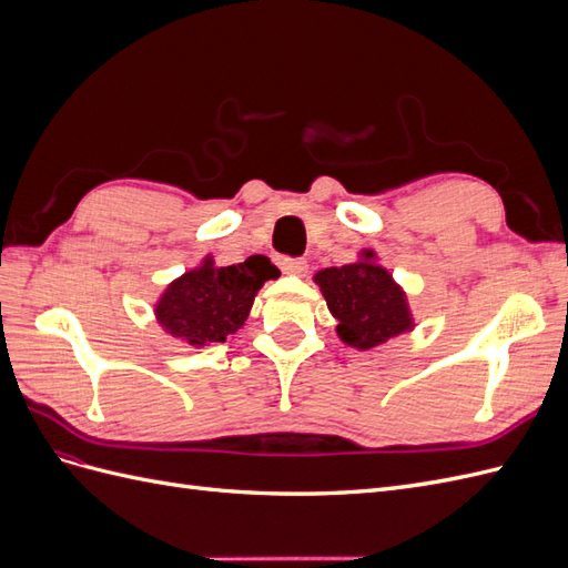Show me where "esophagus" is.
Segmentation results:
<instances>
[{
	"mask_svg": "<svg viewBox=\"0 0 568 568\" xmlns=\"http://www.w3.org/2000/svg\"><path fill=\"white\" fill-rule=\"evenodd\" d=\"M280 267L284 274H298V277H303V274L307 272V263L301 261V257H284Z\"/></svg>",
	"mask_w": 568,
	"mask_h": 568,
	"instance_id": "34e87169",
	"label": "esophagus"
}]
</instances>
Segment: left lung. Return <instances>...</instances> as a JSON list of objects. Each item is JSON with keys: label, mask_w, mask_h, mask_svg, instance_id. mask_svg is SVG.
I'll use <instances>...</instances> for the list:
<instances>
[{"label": "left lung", "mask_w": 568, "mask_h": 568, "mask_svg": "<svg viewBox=\"0 0 568 568\" xmlns=\"http://www.w3.org/2000/svg\"><path fill=\"white\" fill-rule=\"evenodd\" d=\"M313 280L338 322V338L351 348L372 351L417 326L405 288L374 248H363L348 265L320 270Z\"/></svg>", "instance_id": "obj_1"}]
</instances>
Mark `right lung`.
<instances>
[{"mask_svg": "<svg viewBox=\"0 0 568 568\" xmlns=\"http://www.w3.org/2000/svg\"><path fill=\"white\" fill-rule=\"evenodd\" d=\"M277 277L280 270L267 255H251L239 265L220 267L209 253L163 288L153 303V317L168 336L186 346L225 343L248 320L257 291Z\"/></svg>", "mask_w": 568, "mask_h": 568, "instance_id": "add662e5", "label": "right lung"}]
</instances>
